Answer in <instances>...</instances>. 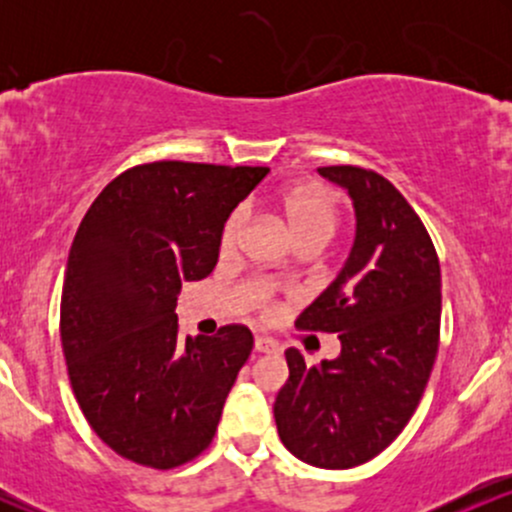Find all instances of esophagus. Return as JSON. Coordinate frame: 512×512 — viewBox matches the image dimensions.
Segmentation results:
<instances>
[{
	"instance_id": "1",
	"label": "esophagus",
	"mask_w": 512,
	"mask_h": 512,
	"mask_svg": "<svg viewBox=\"0 0 512 512\" xmlns=\"http://www.w3.org/2000/svg\"><path fill=\"white\" fill-rule=\"evenodd\" d=\"M255 351H257V354H276V351H279V344H276L274 339L257 337L255 339Z\"/></svg>"
}]
</instances>
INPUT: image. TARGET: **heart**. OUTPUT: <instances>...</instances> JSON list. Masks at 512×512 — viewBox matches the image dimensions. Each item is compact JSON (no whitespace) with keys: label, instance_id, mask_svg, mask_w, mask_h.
<instances>
[{"label":"heart","instance_id":"1","mask_svg":"<svg viewBox=\"0 0 512 512\" xmlns=\"http://www.w3.org/2000/svg\"><path fill=\"white\" fill-rule=\"evenodd\" d=\"M279 207L284 211V219L289 223V231L296 245H325L332 238L334 228H337V202H334L330 190L315 185V182H301V185L286 187L279 197ZM245 221H248V214H245L243 207L228 214L221 228V250L228 252L236 248L245 231Z\"/></svg>","mask_w":512,"mask_h":512}]
</instances>
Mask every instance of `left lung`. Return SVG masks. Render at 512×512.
<instances>
[{
	"label": "left lung",
	"mask_w": 512,
	"mask_h": 512,
	"mask_svg": "<svg viewBox=\"0 0 512 512\" xmlns=\"http://www.w3.org/2000/svg\"><path fill=\"white\" fill-rule=\"evenodd\" d=\"M356 209L342 272L298 315V330L334 332L342 354L305 366L286 351L289 380L274 402L276 431L298 460L349 469L373 460L419 407L440 337V262L402 192L375 170L317 168Z\"/></svg>",
	"instance_id": "obj_1"
}]
</instances>
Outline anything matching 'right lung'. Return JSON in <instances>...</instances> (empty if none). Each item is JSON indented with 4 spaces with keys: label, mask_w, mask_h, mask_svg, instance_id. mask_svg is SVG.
<instances>
[{
    "label": "right lung",
    "mask_w": 512,
    "mask_h": 512,
    "mask_svg": "<svg viewBox=\"0 0 512 512\" xmlns=\"http://www.w3.org/2000/svg\"><path fill=\"white\" fill-rule=\"evenodd\" d=\"M269 168L154 161L117 175L86 211L64 274L60 334L69 383L96 436L144 467L209 448L252 351L245 325L178 334L182 281L219 260L221 228Z\"/></svg>",
    "instance_id": "obj_1"
}]
</instances>
